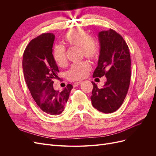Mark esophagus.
<instances>
[{
	"label": "esophagus",
	"instance_id": "obj_1",
	"mask_svg": "<svg viewBox=\"0 0 156 156\" xmlns=\"http://www.w3.org/2000/svg\"><path fill=\"white\" fill-rule=\"evenodd\" d=\"M82 83L81 81H78V82H75L73 83V87H77L78 85H79V84H81Z\"/></svg>",
	"mask_w": 156,
	"mask_h": 156
}]
</instances>
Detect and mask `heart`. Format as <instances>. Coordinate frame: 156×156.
I'll return each mask as SVG.
<instances>
[{
  "instance_id": "obj_1",
  "label": "heart",
  "mask_w": 156,
  "mask_h": 156,
  "mask_svg": "<svg viewBox=\"0 0 156 156\" xmlns=\"http://www.w3.org/2000/svg\"><path fill=\"white\" fill-rule=\"evenodd\" d=\"M64 40L70 46L80 47V53L87 58L92 60L97 57L99 53L97 42L92 37H89L88 33L83 29L78 28L68 31L64 36ZM53 57L59 66L62 67L66 64V49L62 45H56L54 47ZM90 69V65L86 61L73 64L68 71L67 77L72 81L82 79L87 76Z\"/></svg>"
}]
</instances>
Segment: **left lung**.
Masks as SVG:
<instances>
[{
	"label": "left lung",
	"instance_id": "obj_1",
	"mask_svg": "<svg viewBox=\"0 0 156 156\" xmlns=\"http://www.w3.org/2000/svg\"><path fill=\"white\" fill-rule=\"evenodd\" d=\"M100 45L98 66L93 77L105 76L107 81L101 88L93 84L92 104L99 111L112 113L123 103L128 91L131 77L129 49L123 37L115 30L99 32Z\"/></svg>",
	"mask_w": 156,
	"mask_h": 156
}]
</instances>
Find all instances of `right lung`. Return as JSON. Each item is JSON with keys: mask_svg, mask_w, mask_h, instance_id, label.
<instances>
[{"mask_svg": "<svg viewBox=\"0 0 156 156\" xmlns=\"http://www.w3.org/2000/svg\"><path fill=\"white\" fill-rule=\"evenodd\" d=\"M54 40L53 33H44L32 40L23 53V69L37 106L46 114L56 116L64 111L73 86L68 84L62 91L53 88L59 72L52 54Z\"/></svg>", "mask_w": 156, "mask_h": 156, "instance_id": "1", "label": "right lung"}]
</instances>
